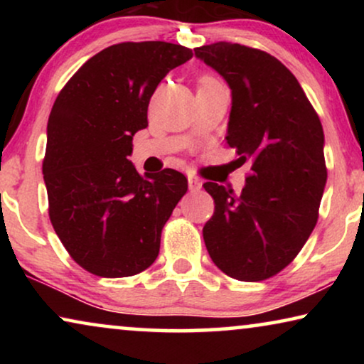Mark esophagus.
Returning a JSON list of instances; mask_svg holds the SVG:
<instances>
[{
    "label": "esophagus",
    "mask_w": 364,
    "mask_h": 364,
    "mask_svg": "<svg viewBox=\"0 0 364 364\" xmlns=\"http://www.w3.org/2000/svg\"><path fill=\"white\" fill-rule=\"evenodd\" d=\"M202 188V182L197 177H188V191L198 192Z\"/></svg>",
    "instance_id": "34e87169"
}]
</instances>
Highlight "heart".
<instances>
[{
	"mask_svg": "<svg viewBox=\"0 0 364 364\" xmlns=\"http://www.w3.org/2000/svg\"><path fill=\"white\" fill-rule=\"evenodd\" d=\"M202 82H215V81H213V79L212 77H202V81H200V84Z\"/></svg>",
	"mask_w": 364,
	"mask_h": 364,
	"instance_id": "obj_1",
	"label": "heart"
}]
</instances>
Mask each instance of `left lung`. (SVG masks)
I'll list each match as a JSON object with an SVG mask.
<instances>
[{
    "label": "left lung",
    "instance_id": "left-lung-1",
    "mask_svg": "<svg viewBox=\"0 0 364 364\" xmlns=\"http://www.w3.org/2000/svg\"><path fill=\"white\" fill-rule=\"evenodd\" d=\"M193 51L230 87L227 144L252 162L240 193L203 183L215 202L203 242L225 275L267 280L293 262L316 225L326 183L320 117L272 54L225 41Z\"/></svg>",
    "mask_w": 364,
    "mask_h": 364
}]
</instances>
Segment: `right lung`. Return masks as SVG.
Here are the masks:
<instances>
[{
	"label": "right lung",
	"instance_id": "right-lung-1",
	"mask_svg": "<svg viewBox=\"0 0 364 364\" xmlns=\"http://www.w3.org/2000/svg\"><path fill=\"white\" fill-rule=\"evenodd\" d=\"M192 56L166 41L114 44L84 63L54 101L43 161L49 218L92 275L131 277L156 262L187 178L173 168L141 176L127 157L159 82Z\"/></svg>",
	"mask_w": 364,
	"mask_h": 364
}]
</instances>
